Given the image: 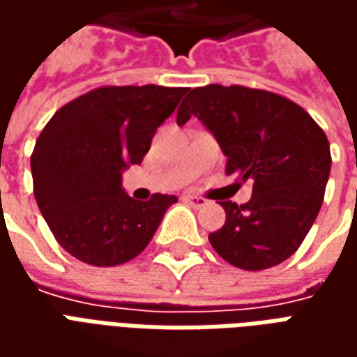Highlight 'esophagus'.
<instances>
[{
    "label": "esophagus",
    "instance_id": "esophagus-1",
    "mask_svg": "<svg viewBox=\"0 0 357 357\" xmlns=\"http://www.w3.org/2000/svg\"><path fill=\"white\" fill-rule=\"evenodd\" d=\"M181 201L185 202V204H191V206H195V208H201V206H206L208 204V201L204 199V197H199V195H183L181 197Z\"/></svg>",
    "mask_w": 357,
    "mask_h": 357
}]
</instances>
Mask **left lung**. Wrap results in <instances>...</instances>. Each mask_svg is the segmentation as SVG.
<instances>
[{
    "mask_svg": "<svg viewBox=\"0 0 357 357\" xmlns=\"http://www.w3.org/2000/svg\"><path fill=\"white\" fill-rule=\"evenodd\" d=\"M197 116L227 156L225 174L252 181L245 204L222 201L225 224L210 233L218 255L247 271L273 268L306 239L331 172L329 139L314 118L283 95L208 84L189 91L178 124Z\"/></svg>",
    "mask_w": 357,
    "mask_h": 357,
    "instance_id": "obj_1",
    "label": "left lung"
}]
</instances>
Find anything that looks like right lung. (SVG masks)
I'll return each instance as SVG.
<instances>
[{
    "label": "right lung",
    "instance_id": "obj_1",
    "mask_svg": "<svg viewBox=\"0 0 357 357\" xmlns=\"http://www.w3.org/2000/svg\"><path fill=\"white\" fill-rule=\"evenodd\" d=\"M187 88L102 86L51 116L36 139L30 168L38 208L68 255L97 268L141 255L178 202L155 193L135 201L122 189V170L139 164L158 126Z\"/></svg>",
    "mask_w": 357,
    "mask_h": 357
}]
</instances>
